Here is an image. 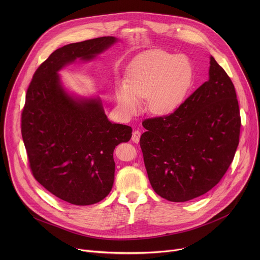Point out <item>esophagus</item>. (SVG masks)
I'll return each mask as SVG.
<instances>
[{"mask_svg":"<svg viewBox=\"0 0 260 260\" xmlns=\"http://www.w3.org/2000/svg\"><path fill=\"white\" fill-rule=\"evenodd\" d=\"M141 138V133L139 131H135L133 132V136H132V141L135 143H139Z\"/></svg>","mask_w":260,"mask_h":260,"instance_id":"1","label":"esophagus"}]
</instances>
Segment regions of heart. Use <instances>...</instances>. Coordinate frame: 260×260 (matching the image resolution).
<instances>
[{
	"label": "heart",
	"mask_w": 260,
	"mask_h": 260,
	"mask_svg": "<svg viewBox=\"0 0 260 260\" xmlns=\"http://www.w3.org/2000/svg\"><path fill=\"white\" fill-rule=\"evenodd\" d=\"M194 67L186 55H177L162 49L142 54L131 67L126 82L116 85L117 104L126 116L139 113L142 101L156 116L177 111L187 99L194 82Z\"/></svg>",
	"instance_id": "b5f03b06"
}]
</instances>
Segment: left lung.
Listing matches in <instances>:
<instances>
[{
  "label": "left lung",
  "mask_w": 260,
  "mask_h": 260,
  "mask_svg": "<svg viewBox=\"0 0 260 260\" xmlns=\"http://www.w3.org/2000/svg\"><path fill=\"white\" fill-rule=\"evenodd\" d=\"M143 126L140 145L153 190L175 203L199 198L224 176L239 145L235 86L211 56L209 80L174 113Z\"/></svg>",
  "instance_id": "left-lung-1"
}]
</instances>
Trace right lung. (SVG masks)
Masks as SVG:
<instances>
[{"mask_svg":"<svg viewBox=\"0 0 260 260\" xmlns=\"http://www.w3.org/2000/svg\"><path fill=\"white\" fill-rule=\"evenodd\" d=\"M118 42L101 37L64 45L35 72L21 114V135L35 179L56 198L77 206L101 202L114 183L115 147L132 127L111 122L99 96L70 93L58 72L89 61Z\"/></svg>","mask_w":260,"mask_h":260,"instance_id":"add662e5","label":"right lung"}]
</instances>
